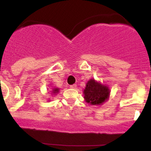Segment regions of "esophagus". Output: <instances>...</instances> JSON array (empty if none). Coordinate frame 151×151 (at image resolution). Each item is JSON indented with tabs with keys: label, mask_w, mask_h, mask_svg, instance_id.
I'll list each match as a JSON object with an SVG mask.
<instances>
[{
	"label": "esophagus",
	"mask_w": 151,
	"mask_h": 151,
	"mask_svg": "<svg viewBox=\"0 0 151 151\" xmlns=\"http://www.w3.org/2000/svg\"><path fill=\"white\" fill-rule=\"evenodd\" d=\"M70 87L71 89H76L77 88V85L76 84H72V85H70Z\"/></svg>",
	"instance_id": "34e87169"
}]
</instances>
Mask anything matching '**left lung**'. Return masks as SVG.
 <instances>
[{"label":"left lung","mask_w":151,"mask_h":151,"mask_svg":"<svg viewBox=\"0 0 151 151\" xmlns=\"http://www.w3.org/2000/svg\"><path fill=\"white\" fill-rule=\"evenodd\" d=\"M84 94L87 103L91 105H99L108 99L109 89L106 86L96 82L94 79H90L86 83Z\"/></svg>","instance_id":"left-lung-1"}]
</instances>
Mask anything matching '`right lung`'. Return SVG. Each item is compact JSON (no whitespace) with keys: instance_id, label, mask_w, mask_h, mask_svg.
Listing matches in <instances>:
<instances>
[{"instance_id":"add662e5","label":"right lung","mask_w":151,"mask_h":151,"mask_svg":"<svg viewBox=\"0 0 151 151\" xmlns=\"http://www.w3.org/2000/svg\"><path fill=\"white\" fill-rule=\"evenodd\" d=\"M58 91H59V89H54L52 91V93H58Z\"/></svg>"}]
</instances>
